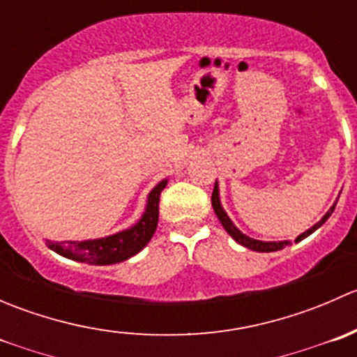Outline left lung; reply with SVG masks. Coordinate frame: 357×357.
I'll list each match as a JSON object with an SVG mask.
<instances>
[{"instance_id":"8db88e82","label":"left lung","mask_w":357,"mask_h":357,"mask_svg":"<svg viewBox=\"0 0 357 357\" xmlns=\"http://www.w3.org/2000/svg\"><path fill=\"white\" fill-rule=\"evenodd\" d=\"M337 202H338V199L335 200V204L328 208V212H326V214L323 215V218L319 219V221L316 222L314 226H311V228L305 229V231L302 233V235H298L297 238H295V243L301 242V240H304V238H307V236L312 235V233H314L316 229L321 228V226L325 225L326 221H328L330 215H332V212L335 211V205H337ZM212 207H214V212H215V215H218L219 221H221L222 228H225L226 231H228V235L231 236V238L235 240L236 243H240V245L250 248V250H254V252H276V250H282V248H285L287 245H291L290 240H282V242H262V240L250 238V236H247L245 233L240 231V229L236 228L235 225H233V221H231V219H229V215L226 214L225 208H222L221 199H219V185H218V181H215L214 192H212Z\"/></svg>"}]
</instances>
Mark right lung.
<instances>
[{"label":"right lung","mask_w":357,"mask_h":357,"mask_svg":"<svg viewBox=\"0 0 357 357\" xmlns=\"http://www.w3.org/2000/svg\"><path fill=\"white\" fill-rule=\"evenodd\" d=\"M167 181L169 179H162L158 185L153 186L152 192L146 197L145 212L131 228L103 236V238L82 240V242H75V240L50 242L46 240V245L63 257L93 266H109L128 261L129 257L142 252L146 243L152 240L158 222V200H160L162 190L167 186Z\"/></svg>","instance_id":"add662e5"}]
</instances>
